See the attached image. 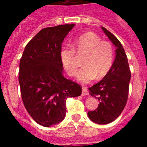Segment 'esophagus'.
I'll return each mask as SVG.
<instances>
[{
	"label": "esophagus",
	"mask_w": 147,
	"mask_h": 147,
	"mask_svg": "<svg viewBox=\"0 0 147 147\" xmlns=\"http://www.w3.org/2000/svg\"><path fill=\"white\" fill-rule=\"evenodd\" d=\"M82 96H88L89 95V93L88 91V89H87L85 87H82Z\"/></svg>",
	"instance_id": "1"
}]
</instances>
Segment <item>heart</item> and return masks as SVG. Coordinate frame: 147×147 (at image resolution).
Returning a JSON list of instances; mask_svg holds the SVG:
<instances>
[{"label":"heart","instance_id":"b5f03b06","mask_svg":"<svg viewBox=\"0 0 147 147\" xmlns=\"http://www.w3.org/2000/svg\"><path fill=\"white\" fill-rule=\"evenodd\" d=\"M85 55L84 67L77 74L76 79L82 83H89L95 78L101 80L107 74L113 60V49L107 41L102 40L94 32H86L75 39L72 49H62L60 59L65 69L70 76H74L80 65L75 54Z\"/></svg>","mask_w":147,"mask_h":147}]
</instances>
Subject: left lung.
Returning a JSON list of instances; mask_svg holds the SVG:
<instances>
[{
  "instance_id": "left-lung-1",
  "label": "left lung",
  "mask_w": 147,
  "mask_h": 147,
  "mask_svg": "<svg viewBox=\"0 0 147 147\" xmlns=\"http://www.w3.org/2000/svg\"><path fill=\"white\" fill-rule=\"evenodd\" d=\"M103 32L116 47L115 58L107 74L100 82L89 88L90 95L96 98L99 104L88 115L94 123L107 124L119 117L124 110L128 98L131 72L125 51L116 37L107 29Z\"/></svg>"
}]
</instances>
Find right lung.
I'll list each match as a JSON object with an SVG mask.
<instances>
[{
	"label": "right lung",
	"mask_w": 147,
	"mask_h": 147,
	"mask_svg": "<svg viewBox=\"0 0 147 147\" xmlns=\"http://www.w3.org/2000/svg\"><path fill=\"white\" fill-rule=\"evenodd\" d=\"M75 24L42 28L26 46L20 61L22 99L37 124L51 127L65 116L66 100L82 93V87L62 75V43Z\"/></svg>",
	"instance_id": "right-lung-1"
}]
</instances>
